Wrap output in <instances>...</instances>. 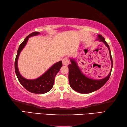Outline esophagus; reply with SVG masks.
Listing matches in <instances>:
<instances>
[{"mask_svg": "<svg viewBox=\"0 0 127 127\" xmlns=\"http://www.w3.org/2000/svg\"><path fill=\"white\" fill-rule=\"evenodd\" d=\"M62 63H63V64L64 65H68L69 64V59L67 57H65L62 60Z\"/></svg>", "mask_w": 127, "mask_h": 127, "instance_id": "1", "label": "esophagus"}]
</instances>
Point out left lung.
<instances>
[{
    "label": "left lung",
    "mask_w": 127,
    "mask_h": 127,
    "mask_svg": "<svg viewBox=\"0 0 127 127\" xmlns=\"http://www.w3.org/2000/svg\"><path fill=\"white\" fill-rule=\"evenodd\" d=\"M97 40H99L100 41L103 42L108 48L112 63L111 68H112V58L109 45L105 41L104 37L100 35H98V38ZM70 61L71 63L68 65L69 84L74 90L79 93L83 94L90 93L99 90L106 83L111 75V70L107 76L104 79L98 80L89 79L81 71L74 59H71Z\"/></svg>",
    "instance_id": "left-lung-1"
}]
</instances>
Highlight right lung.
<instances>
[{"label":"right lung","instance_id":"obj_1","mask_svg":"<svg viewBox=\"0 0 127 127\" xmlns=\"http://www.w3.org/2000/svg\"><path fill=\"white\" fill-rule=\"evenodd\" d=\"M39 34V32H34L27 36L22 42L17 51V56L15 61V70L19 82L27 90L31 93L35 94H44L48 92L52 88L56 75L60 70L62 66V61H59L53 65L48 70L41 76L34 80H27L21 76L18 71L17 61L21 51L25 46L28 38L31 36Z\"/></svg>","mask_w":127,"mask_h":127}]
</instances>
